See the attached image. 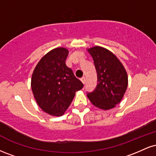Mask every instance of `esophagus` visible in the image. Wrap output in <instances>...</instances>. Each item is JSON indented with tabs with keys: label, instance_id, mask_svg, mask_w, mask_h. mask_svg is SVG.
Here are the masks:
<instances>
[{
	"label": "esophagus",
	"instance_id": "esophagus-1",
	"mask_svg": "<svg viewBox=\"0 0 156 156\" xmlns=\"http://www.w3.org/2000/svg\"><path fill=\"white\" fill-rule=\"evenodd\" d=\"M80 80H81L82 83H83V84H85V83H86V78H85V77H83V78H80Z\"/></svg>",
	"mask_w": 156,
	"mask_h": 156
}]
</instances>
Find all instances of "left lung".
I'll return each instance as SVG.
<instances>
[{
    "mask_svg": "<svg viewBox=\"0 0 156 156\" xmlns=\"http://www.w3.org/2000/svg\"><path fill=\"white\" fill-rule=\"evenodd\" d=\"M92 55L98 75L95 90L87 94L94 106L109 110L119 103L128 83L126 70L121 62L112 52L101 46L87 48Z\"/></svg>",
    "mask_w": 156,
    "mask_h": 156,
    "instance_id": "1",
    "label": "left lung"
}]
</instances>
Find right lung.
<instances>
[{
    "label": "right lung",
    "mask_w": 156,
    "mask_h": 156,
    "mask_svg": "<svg viewBox=\"0 0 156 156\" xmlns=\"http://www.w3.org/2000/svg\"><path fill=\"white\" fill-rule=\"evenodd\" d=\"M69 51L65 48L51 50L39 60L31 77V89L40 108L54 117L63 115L77 91L83 84L66 65Z\"/></svg>",
    "instance_id": "1"
}]
</instances>
